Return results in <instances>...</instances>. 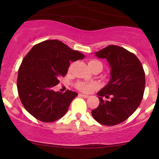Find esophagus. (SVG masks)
Instances as JSON below:
<instances>
[{
	"label": "esophagus",
	"mask_w": 159,
	"mask_h": 159,
	"mask_svg": "<svg viewBox=\"0 0 159 159\" xmlns=\"http://www.w3.org/2000/svg\"><path fill=\"white\" fill-rule=\"evenodd\" d=\"M80 96H81L82 97H84V98H89V97H90V96H88V95H85V94H81Z\"/></svg>",
	"instance_id": "esophagus-1"
}]
</instances>
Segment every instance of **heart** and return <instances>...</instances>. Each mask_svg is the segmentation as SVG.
<instances>
[{
    "instance_id": "1",
    "label": "heart",
    "mask_w": 159,
    "mask_h": 159,
    "mask_svg": "<svg viewBox=\"0 0 159 159\" xmlns=\"http://www.w3.org/2000/svg\"><path fill=\"white\" fill-rule=\"evenodd\" d=\"M88 64H89V66H90L94 65V64H101L102 66L101 62L96 61V60H92V61H90V62H89ZM73 66H74L73 63L70 64V66H69V71L72 70V68H73ZM76 88H77L78 90L82 91V92L89 93V92H91V91H92L95 88V84L92 83H86V82L79 81L76 84Z\"/></svg>"
}]
</instances>
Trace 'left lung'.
<instances>
[{"mask_svg": "<svg viewBox=\"0 0 159 159\" xmlns=\"http://www.w3.org/2000/svg\"><path fill=\"white\" fill-rule=\"evenodd\" d=\"M96 56L108 61L111 81L97 93L99 105L91 114L100 124L117 125L127 120L141 102L145 72L139 59L118 45H108L96 52ZM103 97L111 99L103 100Z\"/></svg>", "mask_w": 159, "mask_h": 159, "instance_id": "8db88e82", "label": "left lung"}]
</instances>
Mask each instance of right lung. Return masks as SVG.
Wrapping results in <instances>:
<instances>
[{"instance_id": "right-lung-1", "label": "right lung", "mask_w": 159, "mask_h": 159, "mask_svg": "<svg viewBox=\"0 0 159 159\" xmlns=\"http://www.w3.org/2000/svg\"><path fill=\"white\" fill-rule=\"evenodd\" d=\"M84 57L57 39L34 45L24 57L17 78L19 96L27 112L44 123L61 118L78 93L69 90L61 93L52 88L66 75L70 61Z\"/></svg>"}]
</instances>
